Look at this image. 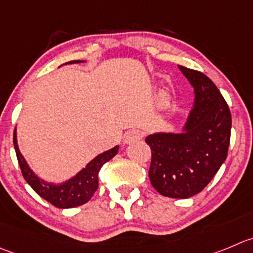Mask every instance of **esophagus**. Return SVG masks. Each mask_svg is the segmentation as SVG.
Segmentation results:
<instances>
[{
    "instance_id": "esophagus-1",
    "label": "esophagus",
    "mask_w": 253,
    "mask_h": 253,
    "mask_svg": "<svg viewBox=\"0 0 253 253\" xmlns=\"http://www.w3.org/2000/svg\"><path fill=\"white\" fill-rule=\"evenodd\" d=\"M141 139V133L139 130H129L125 133L124 141L125 144H133L136 143Z\"/></svg>"
}]
</instances>
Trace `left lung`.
Returning <instances> with one entry per match:
<instances>
[{
  "mask_svg": "<svg viewBox=\"0 0 253 253\" xmlns=\"http://www.w3.org/2000/svg\"><path fill=\"white\" fill-rule=\"evenodd\" d=\"M194 88V107L181 133H154L149 179L163 196L187 199L203 191L227 156L231 113L217 86L199 71L177 66Z\"/></svg>",
  "mask_w": 253,
  "mask_h": 253,
  "instance_id": "obj_1",
  "label": "left lung"
}]
</instances>
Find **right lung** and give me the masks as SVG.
Returning <instances> with one entry per match:
<instances>
[{
    "instance_id": "1",
    "label": "right lung",
    "mask_w": 253,
    "mask_h": 253,
    "mask_svg": "<svg viewBox=\"0 0 253 253\" xmlns=\"http://www.w3.org/2000/svg\"><path fill=\"white\" fill-rule=\"evenodd\" d=\"M81 62L84 61H72L68 63H81ZM13 145L17 160H18L21 171H22L26 181L42 199L58 209H72L88 203L98 189V172H99L100 168L107 161L114 158L119 150V145L114 146V148L95 156L93 160L89 161L85 168H83L81 171L77 172L67 181L61 182V184H52V182H47L40 179L28 167L27 161L25 160L20 148H18L16 129L13 133Z\"/></svg>"
}]
</instances>
